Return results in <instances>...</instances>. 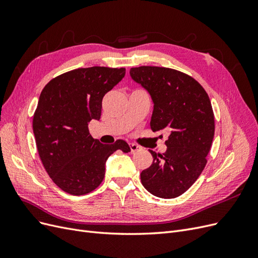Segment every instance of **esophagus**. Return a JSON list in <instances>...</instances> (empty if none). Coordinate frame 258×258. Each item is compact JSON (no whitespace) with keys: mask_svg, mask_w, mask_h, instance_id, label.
Segmentation results:
<instances>
[{"mask_svg":"<svg viewBox=\"0 0 258 258\" xmlns=\"http://www.w3.org/2000/svg\"><path fill=\"white\" fill-rule=\"evenodd\" d=\"M140 150H141V146H139V145L134 144V143H131V144H130V151H131L132 153H135V152L140 151Z\"/></svg>","mask_w":258,"mask_h":258,"instance_id":"34e87169","label":"esophagus"}]
</instances>
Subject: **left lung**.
<instances>
[{
	"label": "left lung",
	"instance_id": "obj_1",
	"mask_svg": "<svg viewBox=\"0 0 258 258\" xmlns=\"http://www.w3.org/2000/svg\"><path fill=\"white\" fill-rule=\"evenodd\" d=\"M130 76L152 98V130L169 132L165 153L150 150L153 163L141 172V182L156 197L181 196L205 169L212 145L215 126L208 93L192 77L169 68H131Z\"/></svg>",
	"mask_w": 258,
	"mask_h": 258
}]
</instances>
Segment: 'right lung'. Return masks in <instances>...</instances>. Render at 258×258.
<instances>
[{
	"instance_id": "add662e5",
	"label": "right lung",
	"mask_w": 258,
	"mask_h": 258,
	"mask_svg": "<svg viewBox=\"0 0 258 258\" xmlns=\"http://www.w3.org/2000/svg\"><path fill=\"white\" fill-rule=\"evenodd\" d=\"M126 70L105 67L76 69L54 77L41 92L33 116V134L45 170L59 188L81 196L103 181L105 162L117 150L130 152L123 140L102 144L89 134L99 120L102 99Z\"/></svg>"
}]
</instances>
